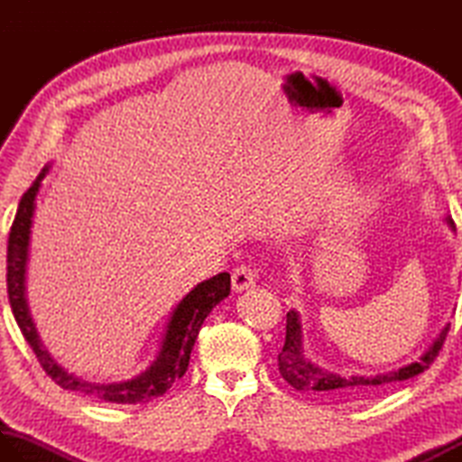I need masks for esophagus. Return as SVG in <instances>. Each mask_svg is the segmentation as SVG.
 I'll return each instance as SVG.
<instances>
[{"mask_svg":"<svg viewBox=\"0 0 462 462\" xmlns=\"http://www.w3.org/2000/svg\"><path fill=\"white\" fill-rule=\"evenodd\" d=\"M254 283H256V270L250 266H238L236 270L232 272V288L236 291H244L250 290Z\"/></svg>","mask_w":462,"mask_h":462,"instance_id":"1","label":"esophagus"}]
</instances>
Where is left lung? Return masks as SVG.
I'll return each instance as SVG.
<instances>
[{
  "label": "left lung",
  "mask_w": 462,
  "mask_h": 462,
  "mask_svg": "<svg viewBox=\"0 0 462 462\" xmlns=\"http://www.w3.org/2000/svg\"><path fill=\"white\" fill-rule=\"evenodd\" d=\"M453 224V220H448ZM286 343L278 356V367L282 377L286 379L291 387L298 391H318V393L326 395H336V397H346V399H367L371 395L381 393L383 389L399 381H407L411 377L419 375L425 369H429L430 363H433L439 356V351L443 349L447 333L450 329L448 326L440 331V336L433 346L429 347L420 361L411 363L407 367H401L399 371L383 373V375H351V377H341L336 373L321 371L319 367L311 365V363L303 357L301 349V331H300V318L296 311H288L286 316Z\"/></svg>",
  "instance_id": "left-lung-1"
}]
</instances>
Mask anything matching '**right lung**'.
I'll use <instances>...</instances> for the list:
<instances>
[{"label": "right lung", "mask_w": 462, "mask_h": 462, "mask_svg": "<svg viewBox=\"0 0 462 462\" xmlns=\"http://www.w3.org/2000/svg\"><path fill=\"white\" fill-rule=\"evenodd\" d=\"M43 176L45 169L22 196V202L17 206L15 220L12 224V230H9L7 240L9 306H12L14 318L19 329H22L25 341L35 353L39 365L43 367V371L59 387L79 391L83 395H91L95 399L106 401V403H146V401H151L152 397L166 393V391L172 387V383L179 381L186 373V369H189L190 353L202 321L212 311L216 303L222 301L230 293V273L222 272L218 276L199 283V286L179 303V308L172 313V319L169 323V331H166L159 357H156L152 365L144 373H141L139 377L125 383H111V385H95V383L73 377L71 373L59 367L57 363L49 357V353L42 347L25 303L23 280L29 246V228H32V216L35 208V194L39 190V180H42Z\"/></svg>", "instance_id": "obj_1"}]
</instances>
